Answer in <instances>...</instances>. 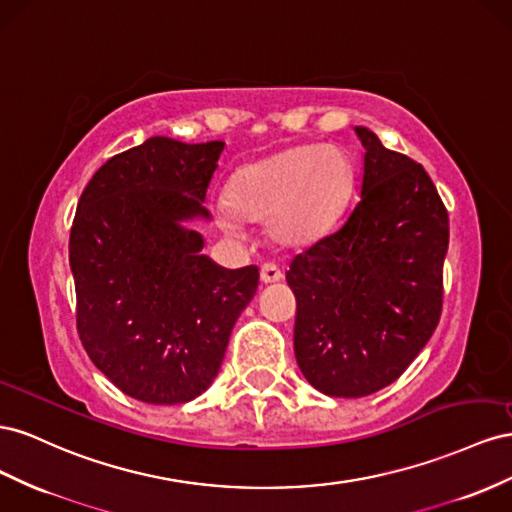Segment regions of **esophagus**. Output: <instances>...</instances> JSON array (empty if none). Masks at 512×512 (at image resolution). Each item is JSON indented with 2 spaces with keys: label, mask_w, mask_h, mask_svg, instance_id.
Here are the masks:
<instances>
[{
  "label": "esophagus",
  "mask_w": 512,
  "mask_h": 512,
  "mask_svg": "<svg viewBox=\"0 0 512 512\" xmlns=\"http://www.w3.org/2000/svg\"><path fill=\"white\" fill-rule=\"evenodd\" d=\"M259 276H261V283H276L283 279V272L274 264H264L259 268Z\"/></svg>",
  "instance_id": "esophagus-1"
}]
</instances>
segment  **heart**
<instances>
[{
    "label": "heart",
    "instance_id": "obj_1",
    "mask_svg": "<svg viewBox=\"0 0 512 512\" xmlns=\"http://www.w3.org/2000/svg\"><path fill=\"white\" fill-rule=\"evenodd\" d=\"M352 188V163L334 148L300 145L242 167L233 175L216 221L227 233L268 223L281 244H304L339 214Z\"/></svg>",
    "mask_w": 512,
    "mask_h": 512
}]
</instances>
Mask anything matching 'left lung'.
I'll list each match as a JSON object with an SVG mask.
<instances>
[{
  "label": "left lung",
  "instance_id": "1",
  "mask_svg": "<svg viewBox=\"0 0 512 512\" xmlns=\"http://www.w3.org/2000/svg\"><path fill=\"white\" fill-rule=\"evenodd\" d=\"M360 201L296 255L294 349L328 397H367L399 379L442 315L448 212L429 173L367 128Z\"/></svg>",
  "mask_w": 512,
  "mask_h": 512
}]
</instances>
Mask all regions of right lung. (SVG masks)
<instances>
[{"label":"right lung","mask_w":512,"mask_h":512,"mask_svg":"<svg viewBox=\"0 0 512 512\" xmlns=\"http://www.w3.org/2000/svg\"><path fill=\"white\" fill-rule=\"evenodd\" d=\"M223 141L152 137L87 182L70 229L77 332L124 394L186 403L216 377L233 324L253 300L257 266L218 268L180 221L208 216Z\"/></svg>","instance_id":"right-lung-1"}]
</instances>
